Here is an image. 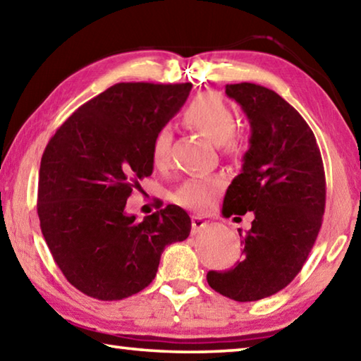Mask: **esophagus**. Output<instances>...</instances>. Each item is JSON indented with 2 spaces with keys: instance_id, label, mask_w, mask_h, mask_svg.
<instances>
[{
  "instance_id": "esophagus-1",
  "label": "esophagus",
  "mask_w": 361,
  "mask_h": 361,
  "mask_svg": "<svg viewBox=\"0 0 361 361\" xmlns=\"http://www.w3.org/2000/svg\"><path fill=\"white\" fill-rule=\"evenodd\" d=\"M191 226H192V234H197V232L202 229V228H205L207 226V219L205 218H202V216H192V219H191Z\"/></svg>"
}]
</instances>
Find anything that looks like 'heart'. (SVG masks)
I'll return each mask as SVG.
<instances>
[{
	"label": "heart",
	"instance_id": "1",
	"mask_svg": "<svg viewBox=\"0 0 361 361\" xmlns=\"http://www.w3.org/2000/svg\"><path fill=\"white\" fill-rule=\"evenodd\" d=\"M181 119L189 129L200 132L229 154H235L239 151V140L234 132L235 116L223 97L218 94L207 92L195 97L185 108ZM170 142H172V133L167 127L156 132L151 142V161L156 167L166 164ZM221 189L223 180L218 176H192L181 183L173 194V199L176 204L186 209L202 212L210 209Z\"/></svg>",
	"mask_w": 361,
	"mask_h": 361
}]
</instances>
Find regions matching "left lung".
<instances>
[{
    "label": "left lung",
    "instance_id": "obj_1",
    "mask_svg": "<svg viewBox=\"0 0 361 361\" xmlns=\"http://www.w3.org/2000/svg\"><path fill=\"white\" fill-rule=\"evenodd\" d=\"M252 127L240 173L228 188L223 216L253 212L243 258L207 282L239 302L258 301L285 288L301 271L325 213V169L314 132L295 108L258 84L226 85Z\"/></svg>",
    "mask_w": 361,
    "mask_h": 361
}]
</instances>
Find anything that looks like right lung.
<instances>
[{
	"label": "right lung",
	"instance_id": "add662e5",
	"mask_svg": "<svg viewBox=\"0 0 361 361\" xmlns=\"http://www.w3.org/2000/svg\"><path fill=\"white\" fill-rule=\"evenodd\" d=\"M192 84L119 82L59 127L41 157L38 216L66 280L90 298L119 301L156 277L164 248L191 218L167 205L137 221L126 204L152 173L151 142L185 105Z\"/></svg>",
	"mask_w": 361,
	"mask_h": 361
}]
</instances>
